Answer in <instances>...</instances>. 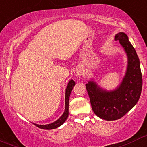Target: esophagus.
I'll return each instance as SVG.
<instances>
[{
	"label": "esophagus",
	"instance_id": "1",
	"mask_svg": "<svg viewBox=\"0 0 147 147\" xmlns=\"http://www.w3.org/2000/svg\"><path fill=\"white\" fill-rule=\"evenodd\" d=\"M76 74H77V75H78V76H81V75H83V71H82V70H81V69H78V70H77L76 71Z\"/></svg>",
	"mask_w": 147,
	"mask_h": 147
}]
</instances>
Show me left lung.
I'll return each mask as SVG.
<instances>
[{"label": "left lung", "instance_id": "8db88e82", "mask_svg": "<svg viewBox=\"0 0 147 147\" xmlns=\"http://www.w3.org/2000/svg\"><path fill=\"white\" fill-rule=\"evenodd\" d=\"M119 40L126 51L128 66L122 82L116 89L106 91L90 81L86 84L93 111L102 119L114 121L121 119L136 104L142 88L140 63L134 48L123 32L117 33Z\"/></svg>", "mask_w": 147, "mask_h": 147}]
</instances>
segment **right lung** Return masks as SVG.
Instances as JSON below:
<instances>
[{"instance_id": "obj_1", "label": "right lung", "mask_w": 147, "mask_h": 147, "mask_svg": "<svg viewBox=\"0 0 147 147\" xmlns=\"http://www.w3.org/2000/svg\"><path fill=\"white\" fill-rule=\"evenodd\" d=\"M74 85H75V81L74 80H71L70 81L68 84L67 87H66V98H65V104H66V107H65V111L63 112V115L60 117L58 120H56L54 122L49 123V124L46 125H38L34 123V125H36L37 127L40 128L42 129H56V128L59 127L61 125L63 124V123L66 121V120L67 119L68 117H69V96H70L71 92L72 89H73Z\"/></svg>"}]
</instances>
